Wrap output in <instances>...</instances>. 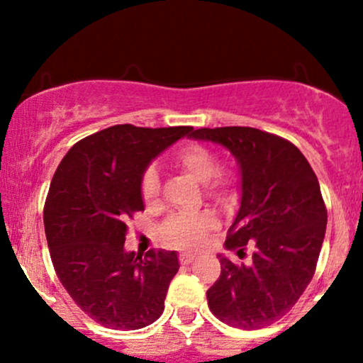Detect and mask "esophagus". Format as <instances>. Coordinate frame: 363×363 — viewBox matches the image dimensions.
Instances as JSON below:
<instances>
[{"mask_svg": "<svg viewBox=\"0 0 363 363\" xmlns=\"http://www.w3.org/2000/svg\"><path fill=\"white\" fill-rule=\"evenodd\" d=\"M179 261H181V264H189V262L194 261V256L193 254H181V256H179Z\"/></svg>", "mask_w": 363, "mask_h": 363, "instance_id": "obj_1", "label": "esophagus"}]
</instances>
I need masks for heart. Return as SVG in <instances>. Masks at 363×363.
<instances>
[{
    "instance_id": "obj_1",
    "label": "heart",
    "mask_w": 363,
    "mask_h": 363,
    "mask_svg": "<svg viewBox=\"0 0 363 363\" xmlns=\"http://www.w3.org/2000/svg\"><path fill=\"white\" fill-rule=\"evenodd\" d=\"M176 164L194 181L205 184L206 194L216 201H225L235 186V176L230 170H216L218 158L215 152L203 145H187L176 153ZM160 194V179L155 169H148L141 179V196L147 205H153ZM215 227V218L208 213L174 215L162 225L165 242L179 249H196L203 237Z\"/></svg>"
}]
</instances>
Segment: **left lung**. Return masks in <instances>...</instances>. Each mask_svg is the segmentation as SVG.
Segmentation results:
<instances>
[{
  "mask_svg": "<svg viewBox=\"0 0 363 363\" xmlns=\"http://www.w3.org/2000/svg\"><path fill=\"white\" fill-rule=\"evenodd\" d=\"M189 138L218 143L234 155L240 206L225 247L242 256L244 245H254L251 264L218 254L222 273L206 291L208 306L228 326H269L314 277L328 223L318 177L295 145L261 129L203 128Z\"/></svg>",
  "mask_w": 363,
  "mask_h": 363,
  "instance_id": "8db88e82",
  "label": "left lung"
}]
</instances>
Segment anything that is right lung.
Returning <instances> with one entry per match:
<instances>
[{
	"label": "right lung",
	"instance_id": "obj_1",
	"mask_svg": "<svg viewBox=\"0 0 363 363\" xmlns=\"http://www.w3.org/2000/svg\"><path fill=\"white\" fill-rule=\"evenodd\" d=\"M191 126L118 124L69 148L54 174L44 228L57 278L77 306L111 329H141L164 312L176 251L124 249L128 218L143 211L141 179Z\"/></svg>",
	"mask_w": 363,
	"mask_h": 363
}]
</instances>
